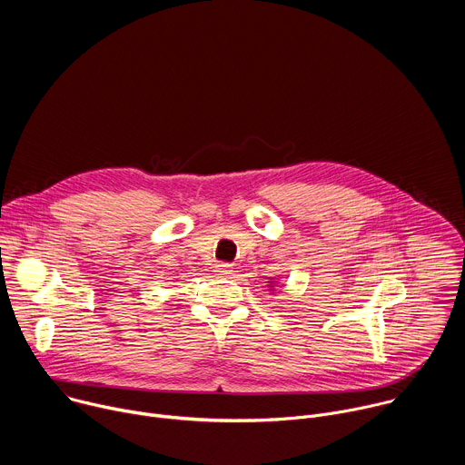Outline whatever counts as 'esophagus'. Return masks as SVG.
<instances>
[{"label": "esophagus", "mask_w": 465, "mask_h": 465, "mask_svg": "<svg viewBox=\"0 0 465 465\" xmlns=\"http://www.w3.org/2000/svg\"><path fill=\"white\" fill-rule=\"evenodd\" d=\"M215 274L221 276V278H230L233 274V267H232V264H228V262H221V264H217V267H215Z\"/></svg>", "instance_id": "esophagus-1"}]
</instances>
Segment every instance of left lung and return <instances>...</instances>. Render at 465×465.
I'll list each match as a JSON object with an SVG mask.
<instances>
[{
    "instance_id": "8db88e82",
    "label": "left lung",
    "mask_w": 465,
    "mask_h": 465,
    "mask_svg": "<svg viewBox=\"0 0 465 465\" xmlns=\"http://www.w3.org/2000/svg\"><path fill=\"white\" fill-rule=\"evenodd\" d=\"M269 283H271V287H272V285H274V283H272V282H269Z\"/></svg>"
}]
</instances>
